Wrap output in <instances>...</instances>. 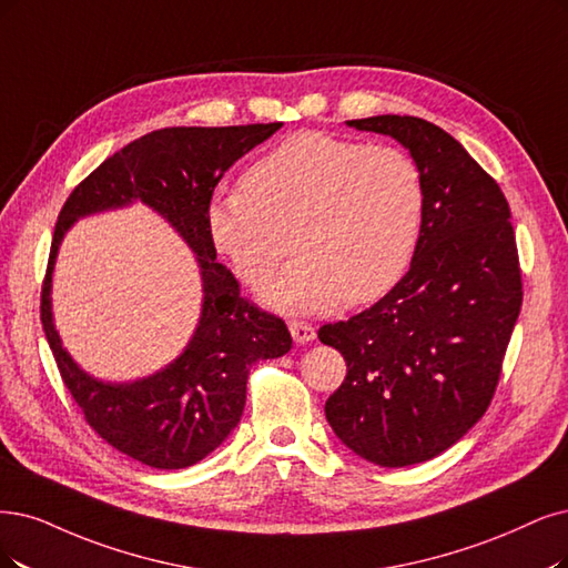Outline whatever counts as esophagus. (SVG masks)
Masks as SVG:
<instances>
[{"label": "esophagus", "mask_w": 568, "mask_h": 568, "mask_svg": "<svg viewBox=\"0 0 568 568\" xmlns=\"http://www.w3.org/2000/svg\"><path fill=\"white\" fill-rule=\"evenodd\" d=\"M290 334H292V339H295L297 344H308V342L316 339V329H313V325L300 323V321H292L290 323Z\"/></svg>", "instance_id": "obj_1"}]
</instances>
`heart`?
<instances>
[{"label":"heart","instance_id":"heart-1","mask_svg":"<svg viewBox=\"0 0 568 568\" xmlns=\"http://www.w3.org/2000/svg\"><path fill=\"white\" fill-rule=\"evenodd\" d=\"M424 210V175L407 152L304 131L252 163L243 189L215 194L205 226L250 287L264 285L292 245L297 260L264 300L321 313L384 297L414 257Z\"/></svg>","mask_w":568,"mask_h":568}]
</instances>
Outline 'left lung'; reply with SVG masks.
<instances>
[{
    "instance_id": "1",
    "label": "left lung",
    "mask_w": 568,
    "mask_h": 568,
    "mask_svg": "<svg viewBox=\"0 0 568 568\" xmlns=\"http://www.w3.org/2000/svg\"><path fill=\"white\" fill-rule=\"evenodd\" d=\"M346 123L409 150L426 210L388 295L318 329L346 361L325 416L361 458L405 468L456 445L491 403L524 295L517 243L500 186L439 125L397 114Z\"/></svg>"
}]
</instances>
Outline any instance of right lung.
<instances>
[{
	"label": "right lung",
	"mask_w": 568,
	"mask_h": 568,
	"mask_svg": "<svg viewBox=\"0 0 568 568\" xmlns=\"http://www.w3.org/2000/svg\"><path fill=\"white\" fill-rule=\"evenodd\" d=\"M281 125H178L146 133L79 182L58 215L41 287V325L55 365L89 426L150 468L180 470L215 452L241 422L250 367L281 358L292 346L281 318L241 297L234 273L215 260L205 226V210L222 175ZM135 200L156 209L195 250L204 306L195 337L171 366L131 385H112L93 381L61 348L50 283L57 247L79 216Z\"/></svg>",
	"instance_id": "right-lung-1"
}]
</instances>
